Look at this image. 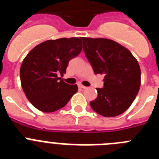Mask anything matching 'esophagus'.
<instances>
[{"mask_svg": "<svg viewBox=\"0 0 159 159\" xmlns=\"http://www.w3.org/2000/svg\"><path fill=\"white\" fill-rule=\"evenodd\" d=\"M79 88H82V89H85V88H87V87L84 86V85H82V84H79Z\"/></svg>", "mask_w": 159, "mask_h": 159, "instance_id": "esophagus-1", "label": "esophagus"}]
</instances>
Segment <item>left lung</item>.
Wrapping results in <instances>:
<instances>
[{
  "label": "left lung",
  "instance_id": "left-lung-1",
  "mask_svg": "<svg viewBox=\"0 0 159 159\" xmlns=\"http://www.w3.org/2000/svg\"><path fill=\"white\" fill-rule=\"evenodd\" d=\"M85 56L95 74L104 75L103 88L90 105L104 117L119 116L135 99L141 84V70L128 49L104 38L81 37Z\"/></svg>",
  "mask_w": 159,
  "mask_h": 159
}]
</instances>
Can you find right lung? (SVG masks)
<instances>
[{"instance_id": "1", "label": "right lung", "mask_w": 159, "mask_h": 159, "mask_svg": "<svg viewBox=\"0 0 159 159\" xmlns=\"http://www.w3.org/2000/svg\"><path fill=\"white\" fill-rule=\"evenodd\" d=\"M81 50V37L60 38L38 44L24 59L20 70L21 86L27 99L38 110L56 111L76 93V84H66L59 75L66 73L68 62Z\"/></svg>"}]
</instances>
